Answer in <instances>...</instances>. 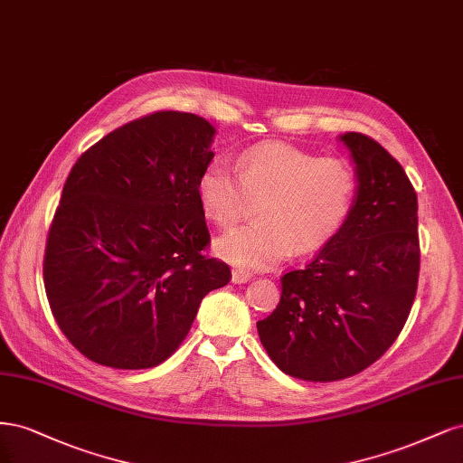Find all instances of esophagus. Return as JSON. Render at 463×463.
<instances>
[{
  "instance_id": "esophagus-1",
  "label": "esophagus",
  "mask_w": 463,
  "mask_h": 463,
  "mask_svg": "<svg viewBox=\"0 0 463 463\" xmlns=\"http://www.w3.org/2000/svg\"><path fill=\"white\" fill-rule=\"evenodd\" d=\"M251 279L250 271L244 269H232V282L234 285H242V282H248Z\"/></svg>"
}]
</instances>
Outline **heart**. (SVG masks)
Returning a JSON list of instances; mask_svg holds the SVG:
<instances>
[{
  "instance_id": "obj_1",
  "label": "heart",
  "mask_w": 463,
  "mask_h": 463,
  "mask_svg": "<svg viewBox=\"0 0 463 463\" xmlns=\"http://www.w3.org/2000/svg\"><path fill=\"white\" fill-rule=\"evenodd\" d=\"M355 194L350 163L319 159L282 142L250 147L238 159V175L222 159H212L196 178L202 210L221 227L242 217L248 198H261L258 221L215 241L219 258L246 269L275 265L292 250L323 248L346 222Z\"/></svg>"
}]
</instances>
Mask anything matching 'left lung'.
<instances>
[{
	"instance_id": "obj_1",
	"label": "left lung",
	"mask_w": 463,
	"mask_h": 463,
	"mask_svg": "<svg viewBox=\"0 0 463 463\" xmlns=\"http://www.w3.org/2000/svg\"><path fill=\"white\" fill-rule=\"evenodd\" d=\"M357 178L342 229L258 321L263 348L287 375L329 383L364 371L392 346L420 277L417 194L400 163L373 138L345 132Z\"/></svg>"
}]
</instances>
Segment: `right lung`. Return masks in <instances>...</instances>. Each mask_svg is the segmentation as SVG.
I'll return each mask as SVG.
<instances>
[{"label": "right lung", "mask_w": 463, "mask_h": 463, "mask_svg": "<svg viewBox=\"0 0 463 463\" xmlns=\"http://www.w3.org/2000/svg\"><path fill=\"white\" fill-rule=\"evenodd\" d=\"M215 127L157 111L109 132L69 173L43 258L59 329L88 360L156 367L178 348L207 292L231 280L207 260L196 178Z\"/></svg>", "instance_id": "1"}]
</instances>
